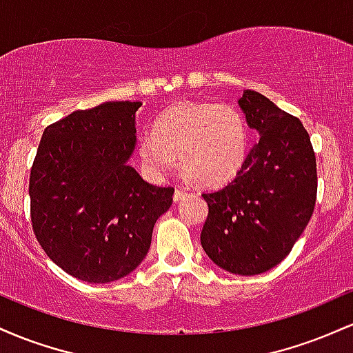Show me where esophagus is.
Here are the masks:
<instances>
[{
    "mask_svg": "<svg viewBox=\"0 0 353 353\" xmlns=\"http://www.w3.org/2000/svg\"><path fill=\"white\" fill-rule=\"evenodd\" d=\"M188 196V192L182 189H176V192H174V202H179L181 199H184V197Z\"/></svg>",
    "mask_w": 353,
    "mask_h": 353,
    "instance_id": "esophagus-1",
    "label": "esophagus"
}]
</instances>
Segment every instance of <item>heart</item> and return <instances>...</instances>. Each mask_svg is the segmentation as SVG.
Masks as SVG:
<instances>
[{"label":"heart","mask_w":353,"mask_h":353,"mask_svg":"<svg viewBox=\"0 0 353 353\" xmlns=\"http://www.w3.org/2000/svg\"><path fill=\"white\" fill-rule=\"evenodd\" d=\"M247 149L245 117L225 103L172 104L157 117L154 134H144L137 145L141 163L152 177L171 171L179 154L185 172L209 185L232 179Z\"/></svg>","instance_id":"heart-1"}]
</instances>
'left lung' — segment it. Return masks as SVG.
<instances>
[{"mask_svg":"<svg viewBox=\"0 0 353 353\" xmlns=\"http://www.w3.org/2000/svg\"><path fill=\"white\" fill-rule=\"evenodd\" d=\"M237 103L259 143L225 188L202 194L209 214L201 244L221 269L257 275L281 264L309 224L317 163L297 117L250 89Z\"/></svg>","mask_w":353,"mask_h":353,"instance_id":"1","label":"left lung"}]
</instances>
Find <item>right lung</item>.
<instances>
[{
    "label": "right lung",
    "instance_id": "add662e5",
    "mask_svg": "<svg viewBox=\"0 0 353 353\" xmlns=\"http://www.w3.org/2000/svg\"><path fill=\"white\" fill-rule=\"evenodd\" d=\"M141 106L108 101L43 132L30 176L31 222L48 257L79 281L131 274L172 204V188L149 184L129 165Z\"/></svg>",
    "mask_w": 353,
    "mask_h": 353
}]
</instances>
